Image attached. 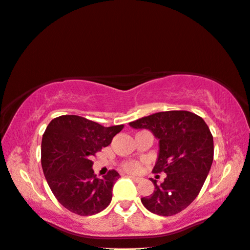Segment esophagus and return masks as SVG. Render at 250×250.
<instances>
[{
	"instance_id": "1",
	"label": "esophagus",
	"mask_w": 250,
	"mask_h": 250,
	"mask_svg": "<svg viewBox=\"0 0 250 250\" xmlns=\"http://www.w3.org/2000/svg\"><path fill=\"white\" fill-rule=\"evenodd\" d=\"M129 178H131V180H132V181H135V182H139V181H140V178H139V177L132 176V175H129Z\"/></svg>"
}]
</instances>
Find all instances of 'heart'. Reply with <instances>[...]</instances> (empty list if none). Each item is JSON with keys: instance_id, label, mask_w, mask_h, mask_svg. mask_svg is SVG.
Returning a JSON list of instances; mask_svg holds the SVG:
<instances>
[{"instance_id": "obj_1", "label": "heart", "mask_w": 250, "mask_h": 250, "mask_svg": "<svg viewBox=\"0 0 250 250\" xmlns=\"http://www.w3.org/2000/svg\"><path fill=\"white\" fill-rule=\"evenodd\" d=\"M122 168L128 173H137L140 169V164L137 161H128L122 164Z\"/></svg>"}]
</instances>
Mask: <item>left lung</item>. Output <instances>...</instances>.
Wrapping results in <instances>:
<instances>
[{"label": "left lung", "instance_id": "1", "mask_svg": "<svg viewBox=\"0 0 250 250\" xmlns=\"http://www.w3.org/2000/svg\"><path fill=\"white\" fill-rule=\"evenodd\" d=\"M149 129L159 139L158 159L152 173H165L151 195L141 197L152 213L169 217L188 208L202 188L213 162V137L204 120L189 111H165L129 124Z\"/></svg>", "mask_w": 250, "mask_h": 250}]
</instances>
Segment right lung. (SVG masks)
<instances>
[{"mask_svg":"<svg viewBox=\"0 0 250 250\" xmlns=\"http://www.w3.org/2000/svg\"><path fill=\"white\" fill-rule=\"evenodd\" d=\"M124 126H103L78 115H61L48 125L42 141V166L51 192L67 210L92 215L109 206L120 175L112 169L98 178L92 159Z\"/></svg>","mask_w":250,"mask_h":250,"instance_id":"1","label":"right lung"}]
</instances>
